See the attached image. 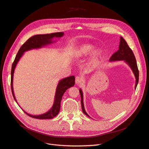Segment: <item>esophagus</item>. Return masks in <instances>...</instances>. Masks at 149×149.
<instances>
[{"label": "esophagus", "mask_w": 149, "mask_h": 149, "mask_svg": "<svg viewBox=\"0 0 149 149\" xmlns=\"http://www.w3.org/2000/svg\"><path fill=\"white\" fill-rule=\"evenodd\" d=\"M84 79L82 76H77L76 77V84H80L83 81Z\"/></svg>", "instance_id": "34e87169"}]
</instances>
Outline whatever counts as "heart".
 <instances>
[{
  "mask_svg": "<svg viewBox=\"0 0 149 149\" xmlns=\"http://www.w3.org/2000/svg\"><path fill=\"white\" fill-rule=\"evenodd\" d=\"M95 47L92 44H84L77 49L75 56L76 58H84L92 54L91 57L88 63L90 67H95L100 62L104 55V51L101 48H98L95 50Z\"/></svg>",
  "mask_w": 149,
  "mask_h": 149,
  "instance_id": "heart-1",
  "label": "heart"
}]
</instances>
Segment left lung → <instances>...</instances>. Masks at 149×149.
Instances as JSON below:
<instances>
[{"label": "left lung", "instance_id": "8db88e82", "mask_svg": "<svg viewBox=\"0 0 149 149\" xmlns=\"http://www.w3.org/2000/svg\"><path fill=\"white\" fill-rule=\"evenodd\" d=\"M124 61L126 63L129 65V66L132 69V72L134 74V77L136 79V83H135V88L138 83L139 80V71L137 66L136 61L134 57V54L131 49V48L127 45L126 41L123 39V37H120V42L119 45V49L113 54L111 57L110 58V61ZM79 93L81 97V105H82V112L85 115L88 116H90L87 114V113L85 110L84 105V101H83V93L81 88L79 89Z\"/></svg>", "mask_w": 149, "mask_h": 149}]
</instances>
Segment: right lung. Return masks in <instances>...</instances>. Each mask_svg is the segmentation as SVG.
Here are the masks:
<instances>
[{
	"label": "right lung",
	"instance_id": "right-lung-1",
	"mask_svg": "<svg viewBox=\"0 0 149 149\" xmlns=\"http://www.w3.org/2000/svg\"><path fill=\"white\" fill-rule=\"evenodd\" d=\"M63 32H59V33H54L51 34H38L35 35L31 37L30 39H28L25 43L24 44L22 47L19 49V50L16 56L15 59L13 63L12 68H11V91L12 94L14 97V99L17 102V100L15 97V93H14L13 90V76H14V72H15V70L17 64L20 58L23 56L24 53L25 52L31 50L33 49H39L41 48L44 47H45L48 45L52 44L54 40H53V38H60L63 36ZM75 84V77L74 76H71L62 79L59 81L57 87H56V93L54 96V100L52 108L49 109L48 111H47L43 114L39 115H30L29 113H26L24 110V111L26 113V115L30 116V117L39 119H53L56 116H57L59 112L60 107H61V102L62 100V97L64 94L65 92L67 89L69 88L73 87ZM18 104V103H17Z\"/></svg>",
	"mask_w": 149,
	"mask_h": 149
}]
</instances>
